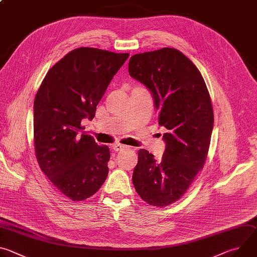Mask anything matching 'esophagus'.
<instances>
[{"label": "esophagus", "instance_id": "obj_1", "mask_svg": "<svg viewBox=\"0 0 257 257\" xmlns=\"http://www.w3.org/2000/svg\"><path fill=\"white\" fill-rule=\"evenodd\" d=\"M112 148H113V150H114L115 152H119V151L125 149V146L122 145V144H120V143H115V144H113Z\"/></svg>", "mask_w": 257, "mask_h": 257}]
</instances>
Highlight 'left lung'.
<instances>
[{"label": "left lung", "mask_w": 257, "mask_h": 257, "mask_svg": "<svg viewBox=\"0 0 257 257\" xmlns=\"http://www.w3.org/2000/svg\"><path fill=\"white\" fill-rule=\"evenodd\" d=\"M129 74L148 87L167 129L161 160L139 150L132 182L138 195L163 207L179 200L205 163L213 128L209 92L197 67L173 48L136 54Z\"/></svg>", "instance_id": "left-lung-1"}]
</instances>
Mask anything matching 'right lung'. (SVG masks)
I'll list each match as a JSON object with an SVG mask.
<instances>
[{
	"mask_svg": "<svg viewBox=\"0 0 257 257\" xmlns=\"http://www.w3.org/2000/svg\"><path fill=\"white\" fill-rule=\"evenodd\" d=\"M129 54L95 48L68 53L47 73L33 104L34 150L41 170L73 201L92 196L108 173L109 150L81 126L92 120L96 105Z\"/></svg>",
	"mask_w": 257,
	"mask_h": 257,
	"instance_id": "right-lung-1",
	"label": "right lung"
}]
</instances>
